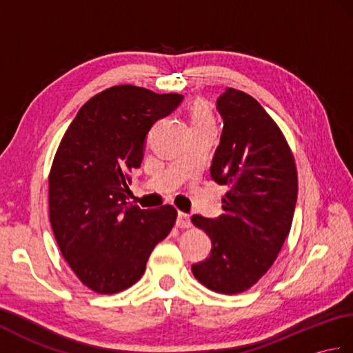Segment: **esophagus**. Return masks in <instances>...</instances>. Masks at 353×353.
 <instances>
[{"mask_svg": "<svg viewBox=\"0 0 353 353\" xmlns=\"http://www.w3.org/2000/svg\"><path fill=\"white\" fill-rule=\"evenodd\" d=\"M176 226H177L179 229H190V228H191V219H190V215H186V214H183V212H179V214H177Z\"/></svg>", "mask_w": 353, "mask_h": 353, "instance_id": "esophagus-1", "label": "esophagus"}]
</instances>
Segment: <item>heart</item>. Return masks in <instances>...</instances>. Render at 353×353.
Returning a JSON list of instances; mask_svg holds the SVG:
<instances>
[{
  "label": "heart",
  "instance_id": "1",
  "mask_svg": "<svg viewBox=\"0 0 353 353\" xmlns=\"http://www.w3.org/2000/svg\"><path fill=\"white\" fill-rule=\"evenodd\" d=\"M214 124V117L205 101H196L191 106V127Z\"/></svg>",
  "mask_w": 353,
  "mask_h": 353
}]
</instances>
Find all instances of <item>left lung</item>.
Instances as JSON below:
<instances>
[{"mask_svg":"<svg viewBox=\"0 0 353 353\" xmlns=\"http://www.w3.org/2000/svg\"><path fill=\"white\" fill-rule=\"evenodd\" d=\"M216 109L224 125L211 177L229 191L219 219H191L212 243L211 256L191 270L206 288L239 294L268 272L290 234L297 168L279 125L253 97L226 88Z\"/></svg>","mask_w":353,"mask_h":353,"instance_id":"left-lung-1","label":"left lung"}]
</instances>
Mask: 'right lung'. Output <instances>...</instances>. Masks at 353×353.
Segmentation results:
<instances>
[{"label": "right lung", "instance_id": "obj_1", "mask_svg": "<svg viewBox=\"0 0 353 353\" xmlns=\"http://www.w3.org/2000/svg\"><path fill=\"white\" fill-rule=\"evenodd\" d=\"M181 94L118 85L94 95L72 119L48 174L50 223L62 256L99 294L130 288L177 219L170 205L127 203L145 134L174 110Z\"/></svg>", "mask_w": 353, "mask_h": 353}]
</instances>
